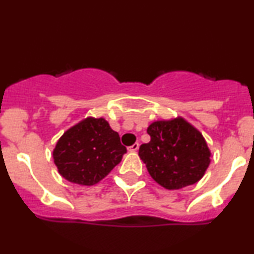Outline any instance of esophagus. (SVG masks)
Wrapping results in <instances>:
<instances>
[{
    "mask_svg": "<svg viewBox=\"0 0 254 254\" xmlns=\"http://www.w3.org/2000/svg\"><path fill=\"white\" fill-rule=\"evenodd\" d=\"M138 148H139L138 143H135V144L129 146V148H127V150H129V151H137V150H138Z\"/></svg>",
    "mask_w": 254,
    "mask_h": 254,
    "instance_id": "obj_1",
    "label": "esophagus"
}]
</instances>
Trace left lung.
Segmentation results:
<instances>
[{
	"label": "left lung",
	"mask_w": 254,
	"mask_h": 254,
	"mask_svg": "<svg viewBox=\"0 0 254 254\" xmlns=\"http://www.w3.org/2000/svg\"><path fill=\"white\" fill-rule=\"evenodd\" d=\"M146 132L150 142L138 155L152 179L166 189H181L202 179L210 163V150L202 133L182 117L156 121Z\"/></svg>",
	"instance_id": "left-lung-1"
}]
</instances>
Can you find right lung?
<instances>
[{"label": "right lung", "mask_w": 254, "mask_h": 254, "mask_svg": "<svg viewBox=\"0 0 254 254\" xmlns=\"http://www.w3.org/2000/svg\"><path fill=\"white\" fill-rule=\"evenodd\" d=\"M125 152L118 132L105 119L87 117L64 132L53 150V160L67 181L93 186L117 166Z\"/></svg>", "instance_id": "right-lung-1"}]
</instances>
